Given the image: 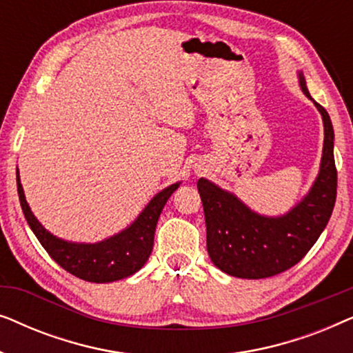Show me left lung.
<instances>
[{
    "label": "left lung",
    "instance_id": "obj_1",
    "mask_svg": "<svg viewBox=\"0 0 353 353\" xmlns=\"http://www.w3.org/2000/svg\"><path fill=\"white\" fill-rule=\"evenodd\" d=\"M297 75L303 94L313 101L305 77L302 72ZM313 104L325 127L320 172L310 191L286 214L262 215L207 178L197 181L205 215L207 252L215 267L230 276L262 279L286 272L305 257L330 221L337 192L334 130L326 109L316 101Z\"/></svg>",
    "mask_w": 353,
    "mask_h": 353
}]
</instances>
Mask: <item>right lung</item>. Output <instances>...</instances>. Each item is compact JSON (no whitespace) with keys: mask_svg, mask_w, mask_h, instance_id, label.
I'll use <instances>...</instances> for the list:
<instances>
[{"mask_svg":"<svg viewBox=\"0 0 353 353\" xmlns=\"http://www.w3.org/2000/svg\"><path fill=\"white\" fill-rule=\"evenodd\" d=\"M19 201L28 226L51 259L65 272L90 283H112L132 276L152 252L154 233L163 205L181 181L159 191L132 225L98 243H72L57 238L43 226L28 205L17 168Z\"/></svg>","mask_w":353,"mask_h":353,"instance_id":"1","label":"right lung"}]
</instances>
